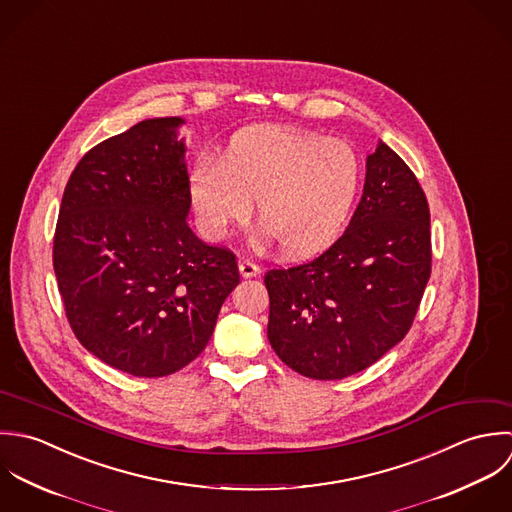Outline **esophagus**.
Wrapping results in <instances>:
<instances>
[{
	"mask_svg": "<svg viewBox=\"0 0 512 512\" xmlns=\"http://www.w3.org/2000/svg\"><path fill=\"white\" fill-rule=\"evenodd\" d=\"M239 271H241V275H243L245 279H251V277H257V275L261 273V267L255 265V263L249 261V259H239Z\"/></svg>",
	"mask_w": 512,
	"mask_h": 512,
	"instance_id": "obj_1",
	"label": "esophagus"
}]
</instances>
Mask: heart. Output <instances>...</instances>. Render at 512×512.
<instances>
[{"instance_id": "1", "label": "heart", "mask_w": 512, "mask_h": 512, "mask_svg": "<svg viewBox=\"0 0 512 512\" xmlns=\"http://www.w3.org/2000/svg\"><path fill=\"white\" fill-rule=\"evenodd\" d=\"M362 184L352 144L314 132L265 126L237 134L219 162L202 156L190 172V200L209 239L247 219L251 198L259 237L287 255H308L344 227Z\"/></svg>"}]
</instances>
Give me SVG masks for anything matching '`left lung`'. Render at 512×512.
<instances>
[{
	"label": "left lung",
	"instance_id": "obj_1",
	"mask_svg": "<svg viewBox=\"0 0 512 512\" xmlns=\"http://www.w3.org/2000/svg\"><path fill=\"white\" fill-rule=\"evenodd\" d=\"M429 275V205L408 164L380 140L342 237L308 263L265 275L269 342L312 380L358 374L404 340Z\"/></svg>",
	"mask_w": 512,
	"mask_h": 512
}]
</instances>
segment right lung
Wrapping results in <instances>:
<instances>
[{
  "label": "right lung",
  "mask_w": 512,
  "mask_h": 512,
  "mask_svg": "<svg viewBox=\"0 0 512 512\" xmlns=\"http://www.w3.org/2000/svg\"><path fill=\"white\" fill-rule=\"evenodd\" d=\"M184 122L148 118L89 150L67 182L53 239L75 336L138 378L168 376L198 358L239 285L235 255L188 225Z\"/></svg>",
  "instance_id": "obj_1"
}]
</instances>
